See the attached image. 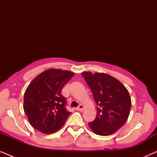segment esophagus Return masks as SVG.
I'll list each match as a JSON object with an SVG mask.
<instances>
[{"mask_svg": "<svg viewBox=\"0 0 157 157\" xmlns=\"http://www.w3.org/2000/svg\"><path fill=\"white\" fill-rule=\"evenodd\" d=\"M83 109H84V106H83L82 104H80L78 107H77V108H76V110L81 111H83Z\"/></svg>", "mask_w": 157, "mask_h": 157, "instance_id": "esophagus-1", "label": "esophagus"}]
</instances>
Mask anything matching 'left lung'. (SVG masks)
<instances>
[{
	"instance_id": "obj_1",
	"label": "left lung",
	"mask_w": 157,
	"mask_h": 157,
	"mask_svg": "<svg viewBox=\"0 0 157 157\" xmlns=\"http://www.w3.org/2000/svg\"><path fill=\"white\" fill-rule=\"evenodd\" d=\"M93 93L97 115L89 124L98 135L108 136L119 130L127 121L132 106L128 90L119 80L104 73H81Z\"/></svg>"
}]
</instances>
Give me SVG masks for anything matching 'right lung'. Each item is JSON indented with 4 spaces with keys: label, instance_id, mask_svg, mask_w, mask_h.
Listing matches in <instances>:
<instances>
[{
    "label": "right lung",
    "instance_id": "1",
    "mask_svg": "<svg viewBox=\"0 0 157 157\" xmlns=\"http://www.w3.org/2000/svg\"><path fill=\"white\" fill-rule=\"evenodd\" d=\"M74 73L61 69L46 70L36 77L25 90L23 109L30 124L44 134H52L64 125L71 112L61 95L63 86Z\"/></svg>",
    "mask_w": 157,
    "mask_h": 157
}]
</instances>
